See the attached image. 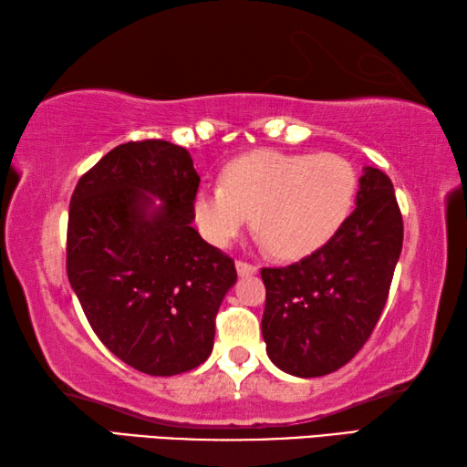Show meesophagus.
Segmentation results:
<instances>
[{"label": "esophagus", "instance_id": "esophagus-1", "mask_svg": "<svg viewBox=\"0 0 467 467\" xmlns=\"http://www.w3.org/2000/svg\"><path fill=\"white\" fill-rule=\"evenodd\" d=\"M235 268H238V275H242V276L258 273V266L246 263V260H238V263H235Z\"/></svg>", "mask_w": 467, "mask_h": 467}]
</instances>
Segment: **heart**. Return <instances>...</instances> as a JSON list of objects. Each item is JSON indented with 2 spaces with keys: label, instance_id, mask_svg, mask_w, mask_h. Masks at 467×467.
I'll return each mask as SVG.
<instances>
[{
  "label": "heart",
  "instance_id": "1",
  "mask_svg": "<svg viewBox=\"0 0 467 467\" xmlns=\"http://www.w3.org/2000/svg\"><path fill=\"white\" fill-rule=\"evenodd\" d=\"M355 192L357 171L340 155L260 150L229 163L223 184L201 186L192 211L215 246L232 244L252 215L265 246L279 258H301L332 240Z\"/></svg>",
  "mask_w": 467,
  "mask_h": 467
}]
</instances>
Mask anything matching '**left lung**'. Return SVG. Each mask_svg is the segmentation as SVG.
I'll use <instances>...</instances> for the list:
<instances>
[{
  "instance_id": "1",
  "label": "left lung",
  "mask_w": 467,
  "mask_h": 467,
  "mask_svg": "<svg viewBox=\"0 0 467 467\" xmlns=\"http://www.w3.org/2000/svg\"><path fill=\"white\" fill-rule=\"evenodd\" d=\"M404 223L378 168L358 178L357 207L330 242L296 265L263 268L266 355L296 378L340 369L369 340L388 301Z\"/></svg>"
}]
</instances>
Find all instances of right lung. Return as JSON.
<instances>
[{
    "label": "right lung",
    "instance_id": "1",
    "mask_svg": "<svg viewBox=\"0 0 467 467\" xmlns=\"http://www.w3.org/2000/svg\"><path fill=\"white\" fill-rule=\"evenodd\" d=\"M199 182L184 147L145 139L106 153L69 202L67 276L89 326L120 361L158 378L207 361L238 279L192 227Z\"/></svg>",
    "mask_w": 467,
    "mask_h": 467
}]
</instances>
